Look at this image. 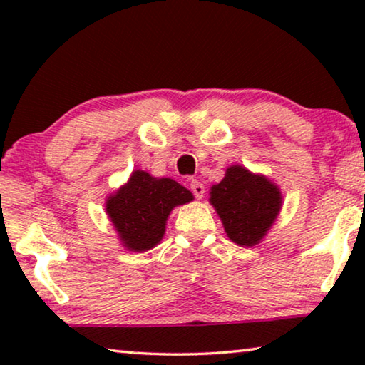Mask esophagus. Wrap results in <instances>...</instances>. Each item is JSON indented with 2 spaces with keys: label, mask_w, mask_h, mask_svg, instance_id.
<instances>
[{
  "label": "esophagus",
  "mask_w": 365,
  "mask_h": 365,
  "mask_svg": "<svg viewBox=\"0 0 365 365\" xmlns=\"http://www.w3.org/2000/svg\"><path fill=\"white\" fill-rule=\"evenodd\" d=\"M190 190H191V193L195 195V197H197V200H201V197L205 196V185H202L201 182H197L196 178H191L190 180Z\"/></svg>",
  "instance_id": "esophagus-1"
}]
</instances>
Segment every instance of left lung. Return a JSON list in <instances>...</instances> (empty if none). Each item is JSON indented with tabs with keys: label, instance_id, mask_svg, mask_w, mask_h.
Returning <instances> with one entry per match:
<instances>
[{
	"label": "left lung",
	"instance_id": "8db88e82",
	"mask_svg": "<svg viewBox=\"0 0 365 365\" xmlns=\"http://www.w3.org/2000/svg\"><path fill=\"white\" fill-rule=\"evenodd\" d=\"M211 205L228 238L240 246H252L274 224L282 195L265 177L251 174L242 165H232L222 182L211 188Z\"/></svg>",
	"mask_w": 365,
	"mask_h": 365
}]
</instances>
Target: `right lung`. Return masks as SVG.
<instances>
[{"mask_svg":"<svg viewBox=\"0 0 365 365\" xmlns=\"http://www.w3.org/2000/svg\"><path fill=\"white\" fill-rule=\"evenodd\" d=\"M191 200L193 195L172 178H154L135 170L128 183L109 196L106 211L123 246L146 251L163 240L172 209Z\"/></svg>","mask_w":365,"mask_h":365,"instance_id":"1","label":"right lung"}]
</instances>
